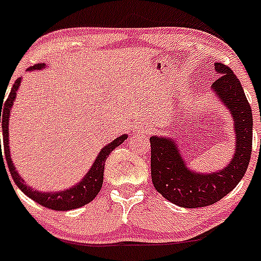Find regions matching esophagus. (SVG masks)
Masks as SVG:
<instances>
[{
  "label": "esophagus",
  "mask_w": 261,
  "mask_h": 261,
  "mask_svg": "<svg viewBox=\"0 0 261 261\" xmlns=\"http://www.w3.org/2000/svg\"><path fill=\"white\" fill-rule=\"evenodd\" d=\"M144 129H145V130H148V129H152V128H150L149 125H145V127H144Z\"/></svg>",
  "instance_id": "1"
}]
</instances>
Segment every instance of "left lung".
Wrapping results in <instances>:
<instances>
[{"label": "left lung", "mask_w": 261, "mask_h": 261, "mask_svg": "<svg viewBox=\"0 0 261 261\" xmlns=\"http://www.w3.org/2000/svg\"><path fill=\"white\" fill-rule=\"evenodd\" d=\"M219 75L210 89L230 113L234 125L235 147L231 161L215 172L193 170L181 155L174 138L152 136L153 186L170 203L181 208H203L219 201L242 180L251 155L253 112L240 81L229 67L214 63Z\"/></svg>", "instance_id": "obj_1"}]
</instances>
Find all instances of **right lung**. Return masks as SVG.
Listing matches in <instances>:
<instances>
[{"label":"right lung","mask_w":261,"mask_h":261,"mask_svg":"<svg viewBox=\"0 0 261 261\" xmlns=\"http://www.w3.org/2000/svg\"><path fill=\"white\" fill-rule=\"evenodd\" d=\"M46 68V64H35V66L30 67L29 71H36V69H43ZM22 77L18 78L15 82V85L11 88L10 94L6 102H1V112H2V132H4V154L5 158L7 161L8 169H10L11 175H12L13 180H15L16 186H17L21 192H23L27 197L35 200L40 205L48 208L52 210H72L81 208V206L86 205L89 201L93 200L99 193L100 188L103 184V172H105V163L107 161L108 155L113 149H116L118 145L122 144L125 139L128 138L127 134L119 136L114 141L108 143L107 145L100 149V152L94 159L93 164L91 165L88 172L86 175L81 179L78 183L74 186L66 188L63 190H58V192H38L35 188L30 187L29 184L24 183V179L18 174V170L16 169L15 164H13L12 158H11V150H10V133H8V122H10L11 109L13 107V103L16 100V94L21 86ZM1 162H4L1 152Z\"/></svg>","instance_id":"obj_1"}]
</instances>
